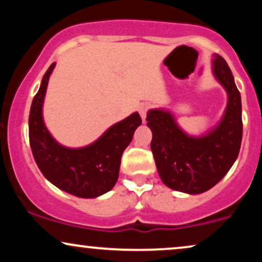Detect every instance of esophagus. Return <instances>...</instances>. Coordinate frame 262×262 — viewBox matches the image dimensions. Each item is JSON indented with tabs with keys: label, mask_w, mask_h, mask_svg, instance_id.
Here are the masks:
<instances>
[{
	"label": "esophagus",
	"mask_w": 262,
	"mask_h": 262,
	"mask_svg": "<svg viewBox=\"0 0 262 262\" xmlns=\"http://www.w3.org/2000/svg\"><path fill=\"white\" fill-rule=\"evenodd\" d=\"M149 108H150V104H148V103H141L140 106H139V108H138V110H139V113H140V117H141V119H143L144 122H145V118H146V113H148Z\"/></svg>",
	"instance_id": "obj_1"
}]
</instances>
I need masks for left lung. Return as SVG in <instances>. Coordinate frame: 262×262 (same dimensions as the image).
I'll return each mask as SVG.
<instances>
[{
    "label": "left lung",
    "mask_w": 262,
    "mask_h": 262,
    "mask_svg": "<svg viewBox=\"0 0 262 262\" xmlns=\"http://www.w3.org/2000/svg\"><path fill=\"white\" fill-rule=\"evenodd\" d=\"M213 73L228 93V104L222 121L209 133L189 137L164 110H150L146 116L159 176L175 191L189 194L208 191L227 175L239 155L243 137L240 92L221 55L213 59Z\"/></svg>",
    "instance_id": "1"
}]
</instances>
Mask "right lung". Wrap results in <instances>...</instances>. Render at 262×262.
<instances>
[{"label":"right lung","instance_id":"right-lung-1","mask_svg":"<svg viewBox=\"0 0 262 262\" xmlns=\"http://www.w3.org/2000/svg\"><path fill=\"white\" fill-rule=\"evenodd\" d=\"M55 62L45 73L29 113V143L39 170L56 187L81 198H95L111 191L118 180L122 154L141 124L135 112L116 123L100 139L85 148L60 145L43 121V102Z\"/></svg>","mask_w":262,"mask_h":262}]
</instances>
